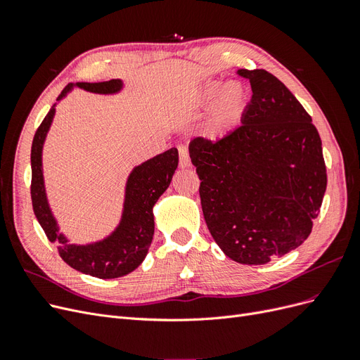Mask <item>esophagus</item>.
<instances>
[{
	"mask_svg": "<svg viewBox=\"0 0 360 360\" xmlns=\"http://www.w3.org/2000/svg\"><path fill=\"white\" fill-rule=\"evenodd\" d=\"M179 156H180V167L181 168H188L189 167V155H188V150L184 147H179Z\"/></svg>",
	"mask_w": 360,
	"mask_h": 360,
	"instance_id": "obj_1",
	"label": "esophagus"
}]
</instances>
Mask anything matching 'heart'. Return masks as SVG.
<instances>
[{
  "mask_svg": "<svg viewBox=\"0 0 360 360\" xmlns=\"http://www.w3.org/2000/svg\"><path fill=\"white\" fill-rule=\"evenodd\" d=\"M213 103L205 124V135L210 139H219L230 134L240 123L248 105V93L238 82L224 85V81H210L204 85L200 103L209 106Z\"/></svg>",
  "mask_w": 360,
  "mask_h": 360,
  "instance_id": "heart-1",
  "label": "heart"
}]
</instances>
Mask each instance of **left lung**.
Segmentation results:
<instances>
[{"instance_id":"obj_1","label":"left lung","mask_w":360,"mask_h":360,"mask_svg":"<svg viewBox=\"0 0 360 360\" xmlns=\"http://www.w3.org/2000/svg\"><path fill=\"white\" fill-rule=\"evenodd\" d=\"M237 75L252 89L242 124L193 138L189 155L217 246L240 264H266L309 237L328 174L319 130L287 86L263 69Z\"/></svg>"}]
</instances>
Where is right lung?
<instances>
[{
	"instance_id": "1",
	"label": "right lung",
	"mask_w": 360,
	"mask_h": 360,
	"mask_svg": "<svg viewBox=\"0 0 360 360\" xmlns=\"http://www.w3.org/2000/svg\"><path fill=\"white\" fill-rule=\"evenodd\" d=\"M75 85L91 93L112 94L122 90L123 82L120 79H111L105 82H78ZM72 86L73 84H69L57 101L63 99L66 93L72 90ZM53 114H56V108L52 106L36 130L31 146L32 210L49 240L58 242V254L64 263H68L81 274L99 279L124 276L143 263L148 252L155 234L153 205L169 186L172 174L179 165V151L172 147L163 151L162 155L141 163L130 172L126 184L122 221L110 237L93 245H70L68 238L58 233V225L51 213L45 183H43L41 148Z\"/></svg>"
}]
</instances>
